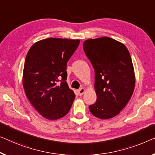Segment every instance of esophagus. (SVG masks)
I'll list each match as a JSON object with an SVG mask.
<instances>
[{"label": "esophagus", "instance_id": "obj_1", "mask_svg": "<svg viewBox=\"0 0 155 155\" xmlns=\"http://www.w3.org/2000/svg\"><path fill=\"white\" fill-rule=\"evenodd\" d=\"M78 94H79V95H82V94L85 92V89L84 88H81V89L78 90Z\"/></svg>", "mask_w": 155, "mask_h": 155}]
</instances>
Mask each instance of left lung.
Instances as JSON below:
<instances>
[{
  "instance_id": "obj_1",
  "label": "left lung",
  "mask_w": 155,
  "mask_h": 155,
  "mask_svg": "<svg viewBox=\"0 0 155 155\" xmlns=\"http://www.w3.org/2000/svg\"><path fill=\"white\" fill-rule=\"evenodd\" d=\"M83 47L94 70L97 101L90 111L98 118H111L125 107L134 90L131 55L123 44L108 37L85 40Z\"/></svg>"
}]
</instances>
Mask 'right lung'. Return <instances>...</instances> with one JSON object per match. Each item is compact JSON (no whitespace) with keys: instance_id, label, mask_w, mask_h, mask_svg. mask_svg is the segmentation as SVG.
Masks as SVG:
<instances>
[{"instance_id":"right-lung-1","label":"right lung","mask_w":155,"mask_h":155,"mask_svg":"<svg viewBox=\"0 0 155 155\" xmlns=\"http://www.w3.org/2000/svg\"><path fill=\"white\" fill-rule=\"evenodd\" d=\"M79 43V40L48 38L35 43L28 52L23 72L24 91L37 111L48 120L64 117L74 100L66 82V70Z\"/></svg>"}]
</instances>
